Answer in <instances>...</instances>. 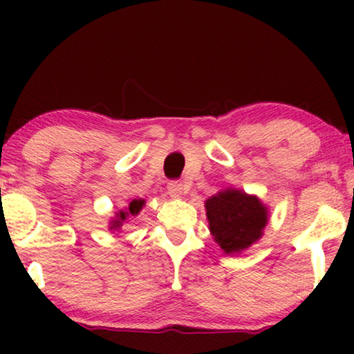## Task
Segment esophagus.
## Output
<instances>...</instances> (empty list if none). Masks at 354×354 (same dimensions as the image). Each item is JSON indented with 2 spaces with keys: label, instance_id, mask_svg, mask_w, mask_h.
<instances>
[{
  "label": "esophagus",
  "instance_id": "esophagus-1",
  "mask_svg": "<svg viewBox=\"0 0 354 354\" xmlns=\"http://www.w3.org/2000/svg\"><path fill=\"white\" fill-rule=\"evenodd\" d=\"M167 193L171 195V198H176V200H178V198H182L183 195H185V188H183V183H180V182H171L167 187Z\"/></svg>",
  "mask_w": 354,
  "mask_h": 354
}]
</instances>
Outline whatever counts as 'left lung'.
I'll use <instances>...</instances> for the list:
<instances>
[{"mask_svg":"<svg viewBox=\"0 0 354 354\" xmlns=\"http://www.w3.org/2000/svg\"><path fill=\"white\" fill-rule=\"evenodd\" d=\"M212 239L225 254H240L264 235L269 207L256 195L225 188L205 201Z\"/></svg>","mask_w":354,"mask_h":354,"instance_id":"obj_1","label":"left lung"}]
</instances>
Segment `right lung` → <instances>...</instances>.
Instances as JSON below:
<instances>
[{
	"instance_id": "add662e5",
	"label": "right lung",
	"mask_w": 354,
	"mask_h": 354,
	"mask_svg": "<svg viewBox=\"0 0 354 354\" xmlns=\"http://www.w3.org/2000/svg\"><path fill=\"white\" fill-rule=\"evenodd\" d=\"M145 203H147V201L142 200V198H138V200L130 201L129 206L125 207V209H120L118 212H114V217L109 221V230H113V232L122 230V227L127 224V222L132 219V217L140 214V211L143 209Z\"/></svg>"
}]
</instances>
